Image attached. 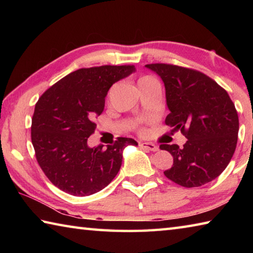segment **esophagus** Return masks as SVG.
Returning a JSON list of instances; mask_svg holds the SVG:
<instances>
[{"mask_svg": "<svg viewBox=\"0 0 253 253\" xmlns=\"http://www.w3.org/2000/svg\"><path fill=\"white\" fill-rule=\"evenodd\" d=\"M139 146L143 148H146L148 151L152 152H157L158 151V146L153 143H139Z\"/></svg>", "mask_w": 253, "mask_h": 253, "instance_id": "obj_1", "label": "esophagus"}]
</instances>
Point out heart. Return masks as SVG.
Instances as JSON below:
<instances>
[{
	"label": "heart",
	"mask_w": 253,
	"mask_h": 253,
	"mask_svg": "<svg viewBox=\"0 0 253 253\" xmlns=\"http://www.w3.org/2000/svg\"><path fill=\"white\" fill-rule=\"evenodd\" d=\"M153 81H156L155 78H153L152 76H143L138 79V87L142 84H145L147 83H153Z\"/></svg>",
	"instance_id": "b5f03b06"
}]
</instances>
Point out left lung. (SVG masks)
Instances as JSON below:
<instances>
[{"instance_id":"8db88e82","label":"left lung","mask_w":253,"mask_h":253,"mask_svg":"<svg viewBox=\"0 0 253 253\" xmlns=\"http://www.w3.org/2000/svg\"><path fill=\"white\" fill-rule=\"evenodd\" d=\"M145 67L164 83L169 109L165 124L187 138L182 148L176 144L160 146L174 161L165 176L184 187L213 181L228 166L238 142L239 117L228 92L198 70L166 63Z\"/></svg>"}]
</instances>
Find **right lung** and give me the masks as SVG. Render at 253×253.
Wrapping results in <instances>:
<instances>
[{
	"label": "right lung",
	"instance_id": "1",
	"mask_svg": "<svg viewBox=\"0 0 253 253\" xmlns=\"http://www.w3.org/2000/svg\"><path fill=\"white\" fill-rule=\"evenodd\" d=\"M134 71V66L84 68L63 77L39 98L31 140L41 169L54 186L75 196L91 195L116 176L124 148L136 146V140L118 137L107 147H89L88 138L95 132V118L104 111L109 88Z\"/></svg>",
	"mask_w": 253,
	"mask_h": 253
}]
</instances>
